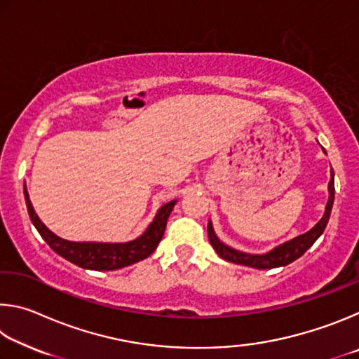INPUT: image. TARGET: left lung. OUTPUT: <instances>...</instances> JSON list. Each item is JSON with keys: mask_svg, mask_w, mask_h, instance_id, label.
I'll list each match as a JSON object with an SVG mask.
<instances>
[{"mask_svg": "<svg viewBox=\"0 0 359 359\" xmlns=\"http://www.w3.org/2000/svg\"><path fill=\"white\" fill-rule=\"evenodd\" d=\"M327 188H330V199H327L323 218H321V220L315 224L311 231H307L306 234H301L294 239L285 242V244L276 247L274 250L269 253L250 255V253L234 250V248L224 245L223 242L218 241V238L214 233V228H212V223L209 222L208 234H209L210 244L220 258L229 261V263L257 267V269H272V267H280V266H287L290 263H293L294 259L302 257V255L313 245V242L323 234L326 224L330 222V215H331L332 203H334V172L332 171H331L330 187Z\"/></svg>", "mask_w": 359, "mask_h": 359, "instance_id": "obj_1", "label": "left lung"}]
</instances>
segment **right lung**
Listing matches in <instances>:
<instances>
[{"instance_id": "obj_1", "label": "right lung", "mask_w": 359, "mask_h": 359, "mask_svg": "<svg viewBox=\"0 0 359 359\" xmlns=\"http://www.w3.org/2000/svg\"><path fill=\"white\" fill-rule=\"evenodd\" d=\"M25 201L29 218H32L36 229L39 231L48 247L53 252H57L60 257L66 258L71 263H74L85 269H93V271H114L120 269V267L130 266L133 263H137L144 258H147L149 255L155 252L156 245L160 244V241L165 234L168 218L171 215L174 209L175 201H171L163 205L158 210L155 220L150 223L149 229L137 238L136 241L126 242V244H102V242H71L58 238L57 234H53L44 223L39 220V217L36 215V212L29 201L27 187L25 190Z\"/></svg>"}]
</instances>
